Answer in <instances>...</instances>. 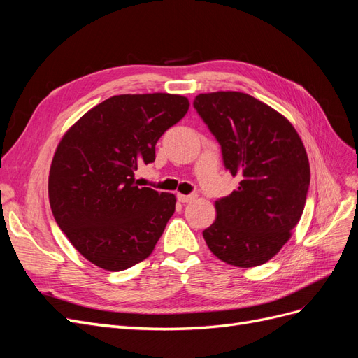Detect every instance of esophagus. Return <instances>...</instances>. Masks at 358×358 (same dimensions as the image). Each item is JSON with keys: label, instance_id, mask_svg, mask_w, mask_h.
<instances>
[{"label": "esophagus", "instance_id": "obj_1", "mask_svg": "<svg viewBox=\"0 0 358 358\" xmlns=\"http://www.w3.org/2000/svg\"><path fill=\"white\" fill-rule=\"evenodd\" d=\"M194 199H196V196H194V194H189V196H185V194H178V200L180 203H189Z\"/></svg>", "mask_w": 358, "mask_h": 358}]
</instances>
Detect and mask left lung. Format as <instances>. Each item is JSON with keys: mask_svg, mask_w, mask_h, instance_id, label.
Returning a JSON list of instances; mask_svg holds the SVG:
<instances>
[{"mask_svg": "<svg viewBox=\"0 0 358 358\" xmlns=\"http://www.w3.org/2000/svg\"><path fill=\"white\" fill-rule=\"evenodd\" d=\"M194 107L220 142L225 169L241 179L215 201L216 220L204 241L227 264L262 266L289 241L305 209L306 149L284 115L249 94H199Z\"/></svg>", "mask_w": 358, "mask_h": 358, "instance_id": "1", "label": "left lung"}]
</instances>
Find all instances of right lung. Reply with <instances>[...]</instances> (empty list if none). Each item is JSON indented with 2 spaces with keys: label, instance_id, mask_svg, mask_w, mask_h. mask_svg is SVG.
<instances>
[{
  "label": "right lung",
  "instance_id": "add662e5",
  "mask_svg": "<svg viewBox=\"0 0 358 358\" xmlns=\"http://www.w3.org/2000/svg\"><path fill=\"white\" fill-rule=\"evenodd\" d=\"M187 96L113 95L62 136L49 171V203L67 239L110 272L152 254L176 197L137 187L134 171L155 159L158 138L187 115Z\"/></svg>",
  "mask_w": 358,
  "mask_h": 358
}]
</instances>
